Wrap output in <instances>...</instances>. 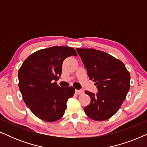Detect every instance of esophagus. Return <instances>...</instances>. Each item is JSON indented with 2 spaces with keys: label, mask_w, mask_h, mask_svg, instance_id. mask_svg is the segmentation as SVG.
I'll return each mask as SVG.
<instances>
[{
  "label": "esophagus",
  "mask_w": 147,
  "mask_h": 147,
  "mask_svg": "<svg viewBox=\"0 0 147 147\" xmlns=\"http://www.w3.org/2000/svg\"><path fill=\"white\" fill-rule=\"evenodd\" d=\"M76 93L77 94H84V90H76Z\"/></svg>",
  "instance_id": "1"
}]
</instances>
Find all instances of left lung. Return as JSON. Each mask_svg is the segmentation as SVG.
<instances>
[{
  "label": "left lung",
  "instance_id": "8db88e82",
  "mask_svg": "<svg viewBox=\"0 0 147 147\" xmlns=\"http://www.w3.org/2000/svg\"><path fill=\"white\" fill-rule=\"evenodd\" d=\"M76 51L98 89L96 94L86 91L91 102L84 111L92 120H107L120 109L129 91V72L121 61L105 52L84 48Z\"/></svg>",
  "mask_w": 147,
  "mask_h": 147
}]
</instances>
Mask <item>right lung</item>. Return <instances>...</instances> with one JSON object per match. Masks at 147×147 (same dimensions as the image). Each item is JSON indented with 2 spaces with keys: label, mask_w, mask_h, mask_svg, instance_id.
<instances>
[{
  "label": "right lung",
  "mask_w": 147,
  "mask_h": 147,
  "mask_svg": "<svg viewBox=\"0 0 147 147\" xmlns=\"http://www.w3.org/2000/svg\"><path fill=\"white\" fill-rule=\"evenodd\" d=\"M77 55L69 47L46 48L35 52L25 60L18 72L19 87L24 102L35 115L44 121L52 122L63 116L69 98L75 89L61 88L57 82L61 75L65 58Z\"/></svg>",
  "instance_id": "add662e5"
}]
</instances>
